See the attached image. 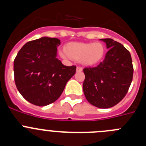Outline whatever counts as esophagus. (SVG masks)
I'll return each mask as SVG.
<instances>
[{
    "instance_id": "esophagus-1",
    "label": "esophagus",
    "mask_w": 146,
    "mask_h": 146,
    "mask_svg": "<svg viewBox=\"0 0 146 146\" xmlns=\"http://www.w3.org/2000/svg\"><path fill=\"white\" fill-rule=\"evenodd\" d=\"M76 71H77V72H80L82 71V68L80 66H77V69H76Z\"/></svg>"
}]
</instances>
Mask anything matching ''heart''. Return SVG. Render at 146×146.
I'll use <instances>...</instances> for the list:
<instances>
[{"label":"heart","mask_w":146,"mask_h":146,"mask_svg":"<svg viewBox=\"0 0 146 146\" xmlns=\"http://www.w3.org/2000/svg\"><path fill=\"white\" fill-rule=\"evenodd\" d=\"M104 54V47L100 42H73L67 45L66 52H60V55L63 58L80 60L81 63L86 66H93L98 64L102 60Z\"/></svg>","instance_id":"b5f03b06"}]
</instances>
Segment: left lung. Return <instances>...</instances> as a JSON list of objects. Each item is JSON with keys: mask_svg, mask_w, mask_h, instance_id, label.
I'll return each instance as SVG.
<instances>
[{"mask_svg": "<svg viewBox=\"0 0 146 146\" xmlns=\"http://www.w3.org/2000/svg\"><path fill=\"white\" fill-rule=\"evenodd\" d=\"M108 50L97 66L85 68L82 85L90 104L99 108H110L123 99L133 77L131 55L123 45L111 38H102Z\"/></svg>", "mask_w": 146, "mask_h": 146, "instance_id": "1", "label": "left lung"}]
</instances>
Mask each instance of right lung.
<instances>
[{"label": "right lung", "mask_w": 146, "mask_h": 146, "mask_svg": "<svg viewBox=\"0 0 146 146\" xmlns=\"http://www.w3.org/2000/svg\"><path fill=\"white\" fill-rule=\"evenodd\" d=\"M58 38L42 37L25 44L14 60L17 88L27 101L46 106L60 97L66 82L76 72L57 58Z\"/></svg>", "instance_id": "right-lung-1"}]
</instances>
